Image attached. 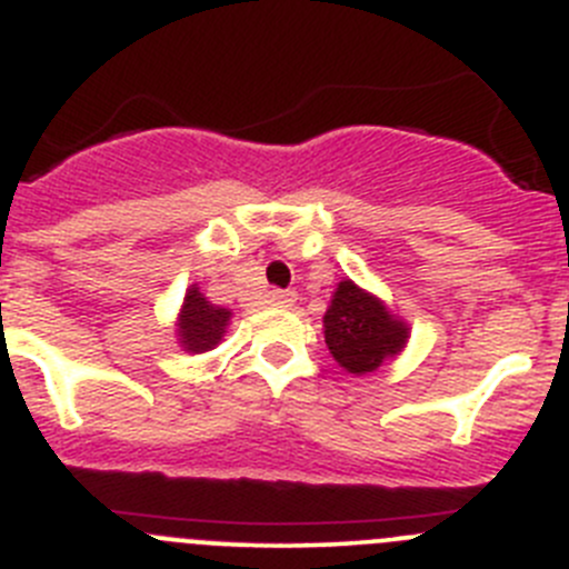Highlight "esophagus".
I'll use <instances>...</instances> for the list:
<instances>
[{
	"label": "esophagus",
	"mask_w": 569,
	"mask_h": 569,
	"mask_svg": "<svg viewBox=\"0 0 569 569\" xmlns=\"http://www.w3.org/2000/svg\"><path fill=\"white\" fill-rule=\"evenodd\" d=\"M269 302H272V306H280V308H289L297 302V295L289 289H272L269 291Z\"/></svg>",
	"instance_id": "obj_1"
}]
</instances>
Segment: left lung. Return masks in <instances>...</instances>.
<instances>
[{"label":"left lung","instance_id":"left-lung-1","mask_svg":"<svg viewBox=\"0 0 569 569\" xmlns=\"http://www.w3.org/2000/svg\"><path fill=\"white\" fill-rule=\"evenodd\" d=\"M322 322L330 356L350 375L375 372L408 341V325L352 280L336 286Z\"/></svg>","mask_w":569,"mask_h":569}]
</instances>
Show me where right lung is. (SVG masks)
<instances>
[{
  "label": "right lung",
  "mask_w": 569,
  "mask_h": 569,
  "mask_svg": "<svg viewBox=\"0 0 569 569\" xmlns=\"http://www.w3.org/2000/svg\"><path fill=\"white\" fill-rule=\"evenodd\" d=\"M230 317L233 313L228 308H219L208 300L200 291V286H191L186 291L183 308H180L178 317V336L180 347L186 352H206L222 341L224 328H228Z\"/></svg>",
  "instance_id": "add662e5"
}]
</instances>
